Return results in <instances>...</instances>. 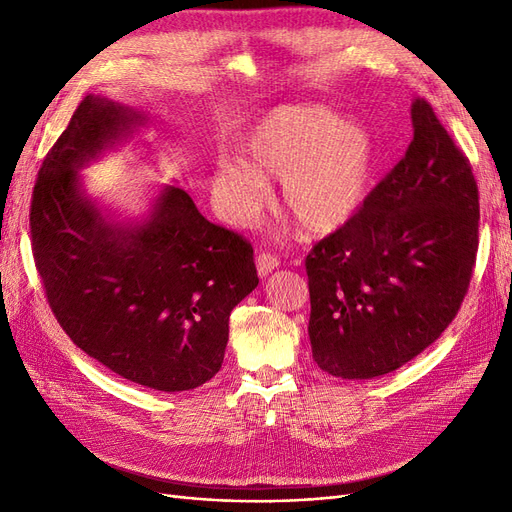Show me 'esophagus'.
<instances>
[{
	"label": "esophagus",
	"mask_w": 512,
	"mask_h": 512,
	"mask_svg": "<svg viewBox=\"0 0 512 512\" xmlns=\"http://www.w3.org/2000/svg\"><path fill=\"white\" fill-rule=\"evenodd\" d=\"M277 267H280V260H277V256H271V254H258L256 256V269H258L260 277L271 275Z\"/></svg>",
	"instance_id": "obj_1"
}]
</instances>
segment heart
Wrapping results in <instances>:
<instances>
[{
  "instance_id": "heart-1",
  "label": "heart",
  "mask_w": 512,
  "mask_h": 512,
  "mask_svg": "<svg viewBox=\"0 0 512 512\" xmlns=\"http://www.w3.org/2000/svg\"><path fill=\"white\" fill-rule=\"evenodd\" d=\"M376 166L371 134L318 104L280 106L262 117L211 177L215 209L232 226L252 224L282 181L280 203L307 232L329 235L361 209Z\"/></svg>"
}]
</instances>
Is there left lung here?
<instances>
[{"label": "left lung", "mask_w": 512, "mask_h": 512, "mask_svg": "<svg viewBox=\"0 0 512 512\" xmlns=\"http://www.w3.org/2000/svg\"><path fill=\"white\" fill-rule=\"evenodd\" d=\"M410 117L404 160L305 260L312 354L335 378L371 380L412 361L453 322L472 280V166L423 98Z\"/></svg>", "instance_id": "left-lung-1"}]
</instances>
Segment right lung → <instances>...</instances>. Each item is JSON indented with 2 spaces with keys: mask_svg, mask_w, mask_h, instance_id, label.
<instances>
[{
  "mask_svg": "<svg viewBox=\"0 0 512 512\" xmlns=\"http://www.w3.org/2000/svg\"><path fill=\"white\" fill-rule=\"evenodd\" d=\"M149 115L89 94L46 153L34 185L32 247L61 329L91 359L162 393L218 374L228 318L258 286L252 245L215 226L179 185L143 218L119 220L79 170L130 143Z\"/></svg>",
  "mask_w": 512,
  "mask_h": 512,
  "instance_id": "1",
  "label": "right lung"
}]
</instances>
